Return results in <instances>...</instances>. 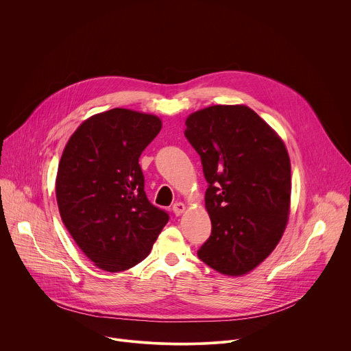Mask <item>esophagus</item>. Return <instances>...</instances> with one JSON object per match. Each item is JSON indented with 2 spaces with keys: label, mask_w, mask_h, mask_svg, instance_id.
Here are the masks:
<instances>
[{
  "label": "esophagus",
  "mask_w": 351,
  "mask_h": 351,
  "mask_svg": "<svg viewBox=\"0 0 351 351\" xmlns=\"http://www.w3.org/2000/svg\"><path fill=\"white\" fill-rule=\"evenodd\" d=\"M184 210H186V207H184L183 203H175V204L172 206V211H173V214H175L176 217H179Z\"/></svg>",
  "instance_id": "obj_1"
}]
</instances>
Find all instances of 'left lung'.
Returning a JSON list of instances; mask_svg holds the SVG:
<instances>
[{
	"label": "left lung",
	"instance_id": "8db88e82",
	"mask_svg": "<svg viewBox=\"0 0 351 351\" xmlns=\"http://www.w3.org/2000/svg\"><path fill=\"white\" fill-rule=\"evenodd\" d=\"M199 156L213 230L197 256L230 276L260 265L279 243L290 208L285 143L245 106H213L186 119Z\"/></svg>",
	"mask_w": 351,
	"mask_h": 351
}]
</instances>
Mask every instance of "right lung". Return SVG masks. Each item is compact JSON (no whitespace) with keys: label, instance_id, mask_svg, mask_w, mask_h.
<instances>
[{"label":"right lung","instance_id":"obj_1","mask_svg":"<svg viewBox=\"0 0 351 351\" xmlns=\"http://www.w3.org/2000/svg\"><path fill=\"white\" fill-rule=\"evenodd\" d=\"M161 128L158 117L114 108L84 121L62 153L56 183L62 222L104 271L143 261L169 221L148 202L138 164Z\"/></svg>","mask_w":351,"mask_h":351}]
</instances>
